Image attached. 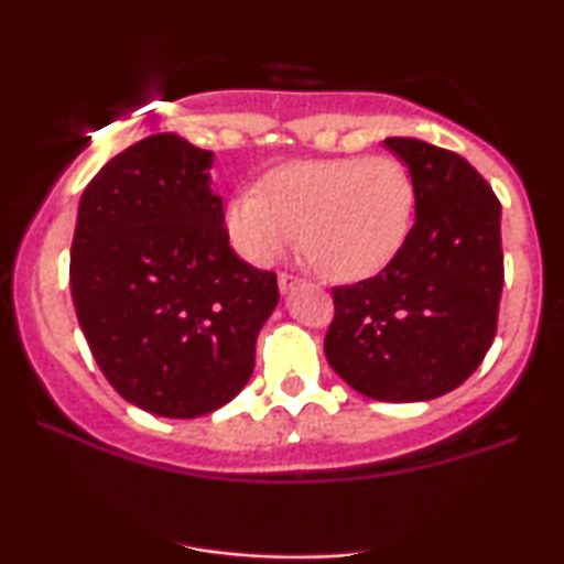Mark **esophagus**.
<instances>
[{
  "label": "esophagus",
  "mask_w": 564,
  "mask_h": 564,
  "mask_svg": "<svg viewBox=\"0 0 564 564\" xmlns=\"http://www.w3.org/2000/svg\"><path fill=\"white\" fill-rule=\"evenodd\" d=\"M294 286H300V278L289 275V273L278 275V289H281V294H289V291L294 289Z\"/></svg>",
  "instance_id": "obj_1"
}]
</instances>
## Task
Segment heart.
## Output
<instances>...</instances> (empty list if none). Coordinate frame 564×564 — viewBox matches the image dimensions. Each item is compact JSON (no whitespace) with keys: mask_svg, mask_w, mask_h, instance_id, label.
<instances>
[{"mask_svg":"<svg viewBox=\"0 0 564 564\" xmlns=\"http://www.w3.org/2000/svg\"><path fill=\"white\" fill-rule=\"evenodd\" d=\"M413 177L392 156L315 159L283 164L225 206L236 254L270 264L296 241L323 278L360 281L403 249L413 219Z\"/></svg>","mask_w":564,"mask_h":564,"instance_id":"1","label":"heart"}]
</instances>
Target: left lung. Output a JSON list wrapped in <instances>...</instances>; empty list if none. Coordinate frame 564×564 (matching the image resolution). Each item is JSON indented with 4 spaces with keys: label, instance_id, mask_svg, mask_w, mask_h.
Instances as JSON below:
<instances>
[{
    "label": "left lung",
    "instance_id": "1",
    "mask_svg": "<svg viewBox=\"0 0 564 564\" xmlns=\"http://www.w3.org/2000/svg\"><path fill=\"white\" fill-rule=\"evenodd\" d=\"M416 191V223L379 275L336 286L326 360L352 390L416 403L456 390L494 345L503 289L501 204L445 148L387 138Z\"/></svg>",
    "mask_w": 564,
    "mask_h": 564
}]
</instances>
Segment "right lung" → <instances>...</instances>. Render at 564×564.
<instances>
[{"label":"right lung","mask_w":564,"mask_h":564,"mask_svg":"<svg viewBox=\"0 0 564 564\" xmlns=\"http://www.w3.org/2000/svg\"><path fill=\"white\" fill-rule=\"evenodd\" d=\"M215 153L151 134L84 187L70 296L97 366L127 403L196 419L230 403L254 371L275 273L238 260L212 191Z\"/></svg>","instance_id":"add662e5"}]
</instances>
